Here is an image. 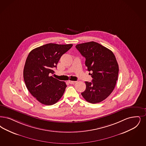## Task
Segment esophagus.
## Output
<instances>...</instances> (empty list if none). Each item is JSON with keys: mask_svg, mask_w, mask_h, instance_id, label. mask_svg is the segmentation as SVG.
Masks as SVG:
<instances>
[{"mask_svg": "<svg viewBox=\"0 0 146 146\" xmlns=\"http://www.w3.org/2000/svg\"><path fill=\"white\" fill-rule=\"evenodd\" d=\"M68 82L70 84H74L76 82V81H69Z\"/></svg>", "mask_w": 146, "mask_h": 146, "instance_id": "obj_1", "label": "esophagus"}]
</instances>
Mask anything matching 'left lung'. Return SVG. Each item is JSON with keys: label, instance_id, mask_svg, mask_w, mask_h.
Instances as JSON below:
<instances>
[{"label": "left lung", "instance_id": "obj_1", "mask_svg": "<svg viewBox=\"0 0 146 146\" xmlns=\"http://www.w3.org/2000/svg\"><path fill=\"white\" fill-rule=\"evenodd\" d=\"M76 48L85 58L87 70L92 72V82H85L82 95L87 102L96 104L106 99L116 84L118 64L112 52L94 41L78 44Z\"/></svg>", "mask_w": 146, "mask_h": 146}]
</instances>
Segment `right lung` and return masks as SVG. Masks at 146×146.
<instances>
[{"mask_svg": "<svg viewBox=\"0 0 146 146\" xmlns=\"http://www.w3.org/2000/svg\"><path fill=\"white\" fill-rule=\"evenodd\" d=\"M73 44L48 43L30 52L24 65V80L30 93L39 102L46 105L58 102L67 85L50 76L60 58Z\"/></svg>", "mask_w": 146, "mask_h": 146, "instance_id": "add662e5", "label": "right lung"}]
</instances>
